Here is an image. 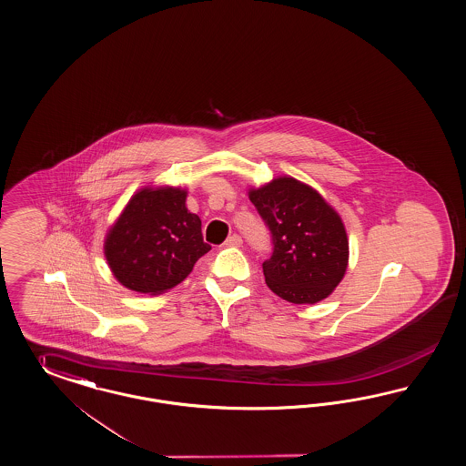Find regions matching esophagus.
I'll list each match as a JSON object with an SVG mask.
<instances>
[{
  "instance_id": "esophagus-1",
  "label": "esophagus",
  "mask_w": 466,
  "mask_h": 466,
  "mask_svg": "<svg viewBox=\"0 0 466 466\" xmlns=\"http://www.w3.org/2000/svg\"><path fill=\"white\" fill-rule=\"evenodd\" d=\"M242 244L241 236H238V234H232L230 238H227V241H225V246H228V248H239Z\"/></svg>"
}]
</instances>
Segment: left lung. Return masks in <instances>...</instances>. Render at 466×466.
I'll return each instance as SVG.
<instances>
[{
    "label": "left lung",
    "instance_id": "1",
    "mask_svg": "<svg viewBox=\"0 0 466 466\" xmlns=\"http://www.w3.org/2000/svg\"><path fill=\"white\" fill-rule=\"evenodd\" d=\"M249 199L272 234V257L263 261L270 290L294 305H315L332 294L350 259L338 211L313 187L288 176L249 189Z\"/></svg>",
    "mask_w": 466,
    "mask_h": 466
}]
</instances>
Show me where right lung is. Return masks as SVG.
Here are the masks:
<instances>
[{
  "label": "right lung",
  "instance_id": "1",
  "mask_svg": "<svg viewBox=\"0 0 466 466\" xmlns=\"http://www.w3.org/2000/svg\"><path fill=\"white\" fill-rule=\"evenodd\" d=\"M186 198L180 187H145L130 198L105 239V257L122 286L161 294L180 284L211 249Z\"/></svg>",
  "mask_w": 466,
  "mask_h": 466
}]
</instances>
